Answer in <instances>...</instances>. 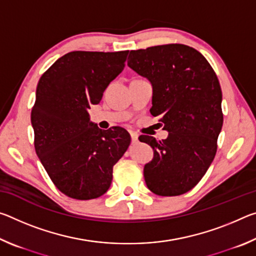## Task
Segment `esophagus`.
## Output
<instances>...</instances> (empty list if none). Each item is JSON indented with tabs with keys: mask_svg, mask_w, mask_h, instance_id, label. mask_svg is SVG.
Masks as SVG:
<instances>
[{
	"mask_svg": "<svg viewBox=\"0 0 256 256\" xmlns=\"http://www.w3.org/2000/svg\"><path fill=\"white\" fill-rule=\"evenodd\" d=\"M131 140H132V144H136L138 142V134L136 132H131Z\"/></svg>",
	"mask_w": 256,
	"mask_h": 256,
	"instance_id": "34e87169",
	"label": "esophagus"
}]
</instances>
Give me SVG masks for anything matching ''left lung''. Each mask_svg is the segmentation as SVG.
Masks as SVG:
<instances>
[{"mask_svg":"<svg viewBox=\"0 0 256 256\" xmlns=\"http://www.w3.org/2000/svg\"><path fill=\"white\" fill-rule=\"evenodd\" d=\"M128 58L152 86L150 112L168 132L162 141L138 138L154 150L144 164L146 184L157 196H180L201 180L216 152L224 122L218 78L200 52L182 44L131 50Z\"/></svg>","mask_w":256,"mask_h":256,"instance_id":"8db88e82","label":"left lung"}]
</instances>
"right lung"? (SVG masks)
<instances>
[{
	"mask_svg": "<svg viewBox=\"0 0 256 256\" xmlns=\"http://www.w3.org/2000/svg\"><path fill=\"white\" fill-rule=\"evenodd\" d=\"M128 50L70 52L42 76L32 110L34 149L60 192L92 200L110 188L112 166L128 150L126 130L90 120L108 84L123 71Z\"/></svg>",
	"mask_w": 256,
	"mask_h": 256,
	"instance_id": "1",
	"label": "right lung"
}]
</instances>
